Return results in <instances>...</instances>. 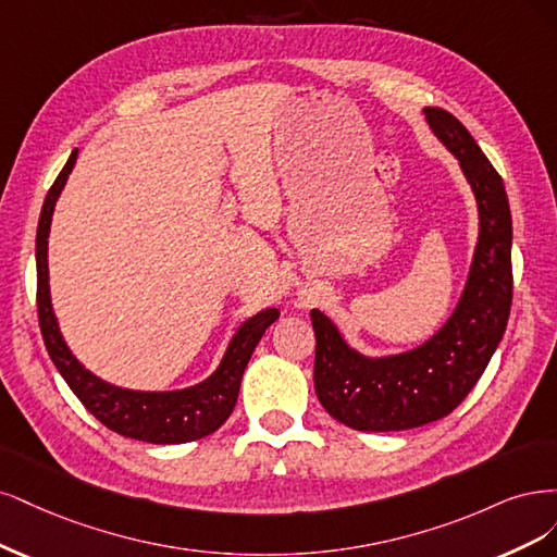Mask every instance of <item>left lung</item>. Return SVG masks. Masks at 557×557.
Wrapping results in <instances>:
<instances>
[{
    "mask_svg": "<svg viewBox=\"0 0 557 557\" xmlns=\"http://www.w3.org/2000/svg\"><path fill=\"white\" fill-rule=\"evenodd\" d=\"M430 129L451 152L479 210V238L456 308L423 345L366 356L312 310L314 391L329 414L354 430L391 433L444 419L486 370L511 310V210L505 183L470 132L444 109H423Z\"/></svg>",
    "mask_w": 557,
    "mask_h": 557,
    "instance_id": "1",
    "label": "left lung"
}]
</instances>
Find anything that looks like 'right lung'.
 I'll return each instance as SVG.
<instances>
[{
	"instance_id": "1",
	"label": "right lung",
	"mask_w": 557,
	"mask_h": 557,
	"mask_svg": "<svg viewBox=\"0 0 557 557\" xmlns=\"http://www.w3.org/2000/svg\"><path fill=\"white\" fill-rule=\"evenodd\" d=\"M76 157L78 150L71 152L58 181L52 183L37 228V308L50 361L55 363L58 372L64 376V382L76 393V398L85 405L89 414L99 419L106 428H111L113 433L150 444H185L201 440L214 433L231 417L238 400L243 372L261 335L280 317V310L265 308L255 317L245 319L228 339L220 366L203 382L187 388L134 391L103 382L101 376L89 372L64 343L58 317L52 312L48 284L50 222L69 175L76 166Z\"/></svg>"
}]
</instances>
